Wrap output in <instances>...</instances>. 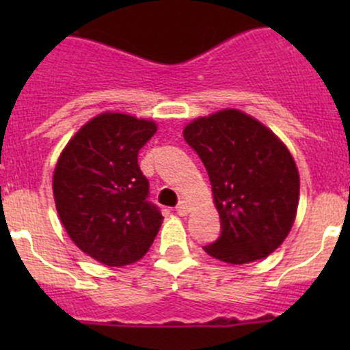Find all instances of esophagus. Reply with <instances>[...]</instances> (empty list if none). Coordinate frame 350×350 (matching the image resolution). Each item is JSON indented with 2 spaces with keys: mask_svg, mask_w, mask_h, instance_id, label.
I'll return each mask as SVG.
<instances>
[{
  "mask_svg": "<svg viewBox=\"0 0 350 350\" xmlns=\"http://www.w3.org/2000/svg\"><path fill=\"white\" fill-rule=\"evenodd\" d=\"M176 211H178V215H181V217H186V215L191 211V204H189L186 200H181L178 206H176Z\"/></svg>",
  "mask_w": 350,
  "mask_h": 350,
  "instance_id": "34e87169",
  "label": "esophagus"
}]
</instances>
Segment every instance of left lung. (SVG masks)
Returning <instances> with one entry per match:
<instances>
[{"instance_id": "8db88e82", "label": "left lung", "mask_w": 350, "mask_h": 350, "mask_svg": "<svg viewBox=\"0 0 350 350\" xmlns=\"http://www.w3.org/2000/svg\"><path fill=\"white\" fill-rule=\"evenodd\" d=\"M206 167L221 235L203 247L228 264L254 262L288 237L299 201V174L283 140L235 108L198 116L183 130Z\"/></svg>"}]
</instances>
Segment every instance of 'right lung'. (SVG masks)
I'll return each instance as SVG.
<instances>
[{"label":"right lung","instance_id":"obj_1","mask_svg":"<svg viewBox=\"0 0 350 350\" xmlns=\"http://www.w3.org/2000/svg\"><path fill=\"white\" fill-rule=\"evenodd\" d=\"M157 132L154 120L103 111L67 142L52 178L55 208L69 239L109 267L147 254L164 217L147 201L139 150Z\"/></svg>","mask_w":350,"mask_h":350}]
</instances>
